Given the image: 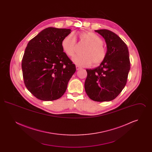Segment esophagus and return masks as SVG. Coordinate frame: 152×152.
Listing matches in <instances>:
<instances>
[{
    "label": "esophagus",
    "mask_w": 152,
    "mask_h": 152,
    "mask_svg": "<svg viewBox=\"0 0 152 152\" xmlns=\"http://www.w3.org/2000/svg\"><path fill=\"white\" fill-rule=\"evenodd\" d=\"M76 70H77V71L81 69V67L79 66H78V65H76Z\"/></svg>",
    "instance_id": "1"
}]
</instances>
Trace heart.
Segmentation results:
<instances>
[{"label": "heart", "instance_id": "obj_1", "mask_svg": "<svg viewBox=\"0 0 152 152\" xmlns=\"http://www.w3.org/2000/svg\"><path fill=\"white\" fill-rule=\"evenodd\" d=\"M80 40L88 44L83 52L84 55H76L72 58V61L80 66H88L92 62L94 65H99L105 59L106 49L103 45V41L100 36L92 32L80 33ZM61 47L63 51L69 56H72L76 51V40L73 34H69L63 39Z\"/></svg>", "mask_w": 152, "mask_h": 152}]
</instances>
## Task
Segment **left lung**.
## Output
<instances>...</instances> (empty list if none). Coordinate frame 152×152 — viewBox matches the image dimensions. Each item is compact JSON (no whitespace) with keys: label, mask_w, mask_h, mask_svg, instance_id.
<instances>
[{"label":"left lung","mask_w":152,"mask_h":152,"mask_svg":"<svg viewBox=\"0 0 152 152\" xmlns=\"http://www.w3.org/2000/svg\"><path fill=\"white\" fill-rule=\"evenodd\" d=\"M95 32L104 39L107 55L99 66L86 69L84 88L91 100L111 101L121 93L126 84L130 71L129 51L126 44L114 32L105 29Z\"/></svg>","instance_id":"8db88e82"}]
</instances>
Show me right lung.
<instances>
[{"label": "right lung", "instance_id": "obj_1", "mask_svg": "<svg viewBox=\"0 0 152 152\" xmlns=\"http://www.w3.org/2000/svg\"><path fill=\"white\" fill-rule=\"evenodd\" d=\"M71 31L48 27L27 44L22 59L23 79L27 89L39 100L60 98L76 71L75 65L61 47L63 39Z\"/></svg>", "mask_w": 152, "mask_h": 152}]
</instances>
